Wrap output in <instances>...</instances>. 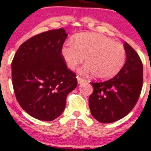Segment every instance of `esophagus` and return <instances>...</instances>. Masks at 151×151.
<instances>
[{
    "instance_id": "obj_1",
    "label": "esophagus",
    "mask_w": 151,
    "mask_h": 151,
    "mask_svg": "<svg viewBox=\"0 0 151 151\" xmlns=\"http://www.w3.org/2000/svg\"><path fill=\"white\" fill-rule=\"evenodd\" d=\"M77 81H78V84H81V83L86 82V80L85 79H84V78H81V77H79V76H78V77H77Z\"/></svg>"
}]
</instances>
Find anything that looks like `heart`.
Masks as SVG:
<instances>
[{
  "mask_svg": "<svg viewBox=\"0 0 151 151\" xmlns=\"http://www.w3.org/2000/svg\"><path fill=\"white\" fill-rule=\"evenodd\" d=\"M62 55L71 70L75 69L85 57L87 64L83 72H93L99 79L113 77L126 61V50L122 45L93 32L79 33L74 36V41H67L62 48Z\"/></svg>",
  "mask_w": 151,
  "mask_h": 151,
  "instance_id": "1",
  "label": "heart"
}]
</instances>
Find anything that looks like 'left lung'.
<instances>
[{"instance_id": "8db88e82", "label": "left lung", "mask_w": 151, "mask_h": 151, "mask_svg": "<svg viewBox=\"0 0 151 151\" xmlns=\"http://www.w3.org/2000/svg\"><path fill=\"white\" fill-rule=\"evenodd\" d=\"M126 60L115 77L104 81H92L89 98L91 115L108 124L126 116L136 104L143 86V63L135 50L124 42Z\"/></svg>"}]
</instances>
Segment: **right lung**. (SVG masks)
Wrapping results in <instances>:
<instances>
[{
	"instance_id": "right-lung-1",
	"label": "right lung",
	"mask_w": 151,
	"mask_h": 151,
	"mask_svg": "<svg viewBox=\"0 0 151 151\" xmlns=\"http://www.w3.org/2000/svg\"><path fill=\"white\" fill-rule=\"evenodd\" d=\"M67 37L63 28L36 35L19 47L12 61L17 101L38 120L50 121L60 116L67 95L77 86V75L67 69L62 55Z\"/></svg>"
}]
</instances>
